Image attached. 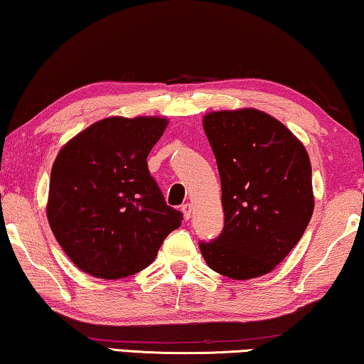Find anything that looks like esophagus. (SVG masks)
<instances>
[{"label":"esophagus","instance_id":"obj_1","mask_svg":"<svg viewBox=\"0 0 364 364\" xmlns=\"http://www.w3.org/2000/svg\"><path fill=\"white\" fill-rule=\"evenodd\" d=\"M181 213H183V217H184V219H186V220L191 219V215H193L191 204H183V205H181Z\"/></svg>","mask_w":364,"mask_h":364}]
</instances>
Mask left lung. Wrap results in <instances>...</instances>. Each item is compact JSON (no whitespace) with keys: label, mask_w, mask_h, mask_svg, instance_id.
Instances as JSON below:
<instances>
[{"label":"left lung","mask_w":364,"mask_h":364,"mask_svg":"<svg viewBox=\"0 0 364 364\" xmlns=\"http://www.w3.org/2000/svg\"><path fill=\"white\" fill-rule=\"evenodd\" d=\"M222 186L224 227L199 242L210 269L234 279L267 274L306 232L314 213L304 145L269 114L217 111L203 121Z\"/></svg>","instance_id":"obj_1"}]
</instances>
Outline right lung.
<instances>
[{
    "label": "right lung",
    "mask_w": 364,
    "mask_h": 364,
    "mask_svg": "<svg viewBox=\"0 0 364 364\" xmlns=\"http://www.w3.org/2000/svg\"><path fill=\"white\" fill-rule=\"evenodd\" d=\"M160 117H107L70 140L50 173L47 217L63 252L95 278L119 279L154 262L181 225L150 175Z\"/></svg>",
    "instance_id": "add662e5"
}]
</instances>
